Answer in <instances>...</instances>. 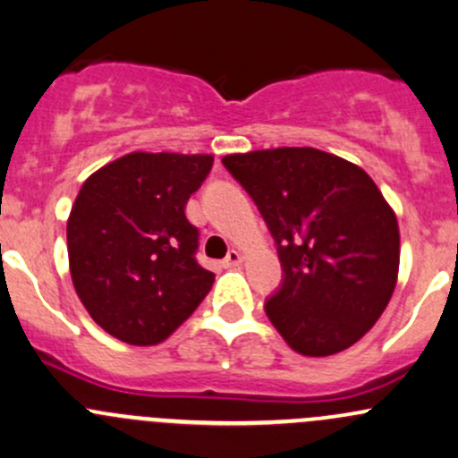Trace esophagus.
Wrapping results in <instances>:
<instances>
[{"label":"esophagus","mask_w":458,"mask_h":458,"mask_svg":"<svg viewBox=\"0 0 458 458\" xmlns=\"http://www.w3.org/2000/svg\"><path fill=\"white\" fill-rule=\"evenodd\" d=\"M242 263H243V257L242 252H237V250H230L228 257L224 259V267H237L242 266Z\"/></svg>","instance_id":"1"}]
</instances>
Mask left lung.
Returning <instances> with one entry per match:
<instances>
[{"mask_svg": "<svg viewBox=\"0 0 458 458\" xmlns=\"http://www.w3.org/2000/svg\"><path fill=\"white\" fill-rule=\"evenodd\" d=\"M224 166L261 210L281 257L266 314L296 353H340L384 314L399 274L394 210L369 173L311 147L230 153Z\"/></svg>", "mask_w": 458, "mask_h": 458, "instance_id": "8db88e82", "label": "left lung"}]
</instances>
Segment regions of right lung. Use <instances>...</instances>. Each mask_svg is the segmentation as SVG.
Segmentation results:
<instances>
[{
    "label": "right lung",
    "mask_w": 458,
    "mask_h": 458,
    "mask_svg": "<svg viewBox=\"0 0 458 458\" xmlns=\"http://www.w3.org/2000/svg\"><path fill=\"white\" fill-rule=\"evenodd\" d=\"M208 153L133 151L91 173L67 216V257L81 302L109 335L165 343L210 292L195 261L186 201L213 166Z\"/></svg>",
    "instance_id": "add662e5"
}]
</instances>
